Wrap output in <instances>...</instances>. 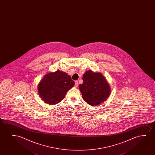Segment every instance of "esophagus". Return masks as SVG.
Masks as SVG:
<instances>
[{
    "instance_id": "34e87169",
    "label": "esophagus",
    "mask_w": 155,
    "mask_h": 155,
    "mask_svg": "<svg viewBox=\"0 0 155 155\" xmlns=\"http://www.w3.org/2000/svg\"><path fill=\"white\" fill-rule=\"evenodd\" d=\"M78 86V81H75V87H77Z\"/></svg>"
}]
</instances>
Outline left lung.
I'll return each mask as SVG.
<instances>
[{"label":"left lung","mask_w":155,"mask_h":155,"mask_svg":"<svg viewBox=\"0 0 155 155\" xmlns=\"http://www.w3.org/2000/svg\"><path fill=\"white\" fill-rule=\"evenodd\" d=\"M83 83L79 86L83 100L92 106L105 102L110 95V86L101 72L89 70L83 74Z\"/></svg>","instance_id":"obj_1"}]
</instances>
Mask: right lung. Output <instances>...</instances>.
Instances as JSON below:
<instances>
[{
  "mask_svg": "<svg viewBox=\"0 0 155 155\" xmlns=\"http://www.w3.org/2000/svg\"><path fill=\"white\" fill-rule=\"evenodd\" d=\"M74 85V81L66 72L58 70L47 73L38 86V94L45 103L55 105L64 99Z\"/></svg>",
  "mask_w": 155,
  "mask_h": 155,
  "instance_id": "add662e5",
  "label": "right lung"
}]
</instances>
